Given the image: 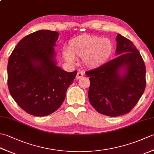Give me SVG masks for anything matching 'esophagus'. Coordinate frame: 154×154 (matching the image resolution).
<instances>
[{"label":"esophagus","mask_w":154,"mask_h":154,"mask_svg":"<svg viewBox=\"0 0 154 154\" xmlns=\"http://www.w3.org/2000/svg\"><path fill=\"white\" fill-rule=\"evenodd\" d=\"M83 75H84V74H83V72L78 71L77 73V75H76V77H75V78H76V79H79L80 78H81L83 76Z\"/></svg>","instance_id":"34e87169"}]
</instances>
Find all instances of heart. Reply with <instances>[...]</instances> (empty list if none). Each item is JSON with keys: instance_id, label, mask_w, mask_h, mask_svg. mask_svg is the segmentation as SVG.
<instances>
[{"instance_id": "b5f03b06", "label": "heart", "mask_w": 154, "mask_h": 154, "mask_svg": "<svg viewBox=\"0 0 154 154\" xmlns=\"http://www.w3.org/2000/svg\"><path fill=\"white\" fill-rule=\"evenodd\" d=\"M113 51V43L110 39L83 35L71 39L68 50H65L63 55L68 62L81 59L87 67L97 68L105 63Z\"/></svg>"}]
</instances>
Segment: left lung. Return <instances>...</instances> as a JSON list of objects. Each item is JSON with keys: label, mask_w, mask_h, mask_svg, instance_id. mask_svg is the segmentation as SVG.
<instances>
[{"label": "left lung", "mask_w": 154, "mask_h": 154, "mask_svg": "<svg viewBox=\"0 0 154 154\" xmlns=\"http://www.w3.org/2000/svg\"><path fill=\"white\" fill-rule=\"evenodd\" d=\"M117 57L87 71L88 97L98 112L119 116L129 112L146 88V66L140 52L128 39L118 34Z\"/></svg>", "instance_id": "8db88e82"}]
</instances>
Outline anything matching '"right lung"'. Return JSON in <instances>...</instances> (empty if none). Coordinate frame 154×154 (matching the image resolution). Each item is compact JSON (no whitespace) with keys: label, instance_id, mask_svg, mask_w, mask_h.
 I'll use <instances>...</instances> for the list:
<instances>
[{"label":"right lung","instance_id":"1","mask_svg":"<svg viewBox=\"0 0 154 154\" xmlns=\"http://www.w3.org/2000/svg\"><path fill=\"white\" fill-rule=\"evenodd\" d=\"M57 32L42 30L18 42L8 62V86L18 105L31 115L44 116L63 103L77 71H65L56 65L54 47Z\"/></svg>","mask_w":154,"mask_h":154}]
</instances>
